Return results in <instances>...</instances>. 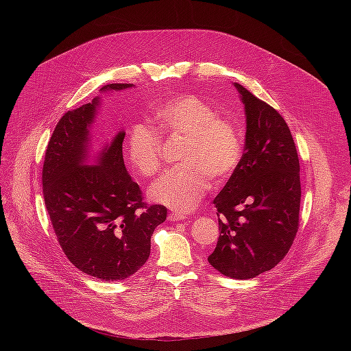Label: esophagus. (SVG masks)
Returning a JSON list of instances; mask_svg holds the SVG:
<instances>
[{
  "mask_svg": "<svg viewBox=\"0 0 351 351\" xmlns=\"http://www.w3.org/2000/svg\"><path fill=\"white\" fill-rule=\"evenodd\" d=\"M168 218H169V221H172V222H178V221L184 219L186 217H184L183 214H179V213H171Z\"/></svg>",
  "mask_w": 351,
  "mask_h": 351,
  "instance_id": "1",
  "label": "esophagus"
}]
</instances>
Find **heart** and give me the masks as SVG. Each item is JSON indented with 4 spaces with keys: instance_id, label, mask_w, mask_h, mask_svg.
Instances as JSON below:
<instances>
[{
    "instance_id": "1",
    "label": "heart",
    "mask_w": 351,
    "mask_h": 351,
    "mask_svg": "<svg viewBox=\"0 0 351 351\" xmlns=\"http://www.w3.org/2000/svg\"><path fill=\"white\" fill-rule=\"evenodd\" d=\"M153 122L161 134L184 136V141L179 154L182 164L168 169L149 189V195L158 204L187 213L208 190L211 176L225 180L236 171L243 154L240 134L230 119L217 115L210 103L193 94H179L158 104ZM156 132L134 125L126 143L132 165L147 178L161 168V137Z\"/></svg>"
}]
</instances>
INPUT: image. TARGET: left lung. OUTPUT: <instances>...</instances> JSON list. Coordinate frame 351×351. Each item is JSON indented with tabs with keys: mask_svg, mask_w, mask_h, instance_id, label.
<instances>
[{
	"mask_svg": "<svg viewBox=\"0 0 351 351\" xmlns=\"http://www.w3.org/2000/svg\"><path fill=\"white\" fill-rule=\"evenodd\" d=\"M245 112L244 153L215 197L219 237L208 263L222 275L252 279L278 265L298 229L300 162L280 114L234 83Z\"/></svg>",
	"mask_w": 351,
	"mask_h": 351,
	"instance_id": "obj_1",
	"label": "left lung"
}]
</instances>
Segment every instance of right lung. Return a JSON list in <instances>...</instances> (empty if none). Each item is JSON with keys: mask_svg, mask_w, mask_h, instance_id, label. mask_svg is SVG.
I'll return each mask as SVG.
<instances>
[{"mask_svg": "<svg viewBox=\"0 0 351 351\" xmlns=\"http://www.w3.org/2000/svg\"><path fill=\"white\" fill-rule=\"evenodd\" d=\"M133 87L111 83L101 93ZM95 97L57 123L43 165V195L54 232L68 260L106 282L123 280L148 260L154 229L167 219L164 206H147L126 171L119 132L88 165ZM93 156V154H91Z\"/></svg>", "mask_w": 351, "mask_h": 351, "instance_id": "right-lung-1", "label": "right lung"}]
</instances>
